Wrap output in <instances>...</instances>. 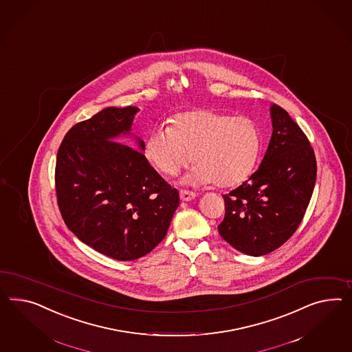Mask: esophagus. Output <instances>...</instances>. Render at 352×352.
Instances as JSON below:
<instances>
[{
  "label": "esophagus",
  "instance_id": "obj_1",
  "mask_svg": "<svg viewBox=\"0 0 352 352\" xmlns=\"http://www.w3.org/2000/svg\"><path fill=\"white\" fill-rule=\"evenodd\" d=\"M179 196L183 201H190L193 200L196 197V193L188 190H179Z\"/></svg>",
  "mask_w": 352,
  "mask_h": 352
}]
</instances>
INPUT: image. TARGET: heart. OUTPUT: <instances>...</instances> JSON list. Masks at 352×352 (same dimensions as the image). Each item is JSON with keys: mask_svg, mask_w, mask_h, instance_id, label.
<instances>
[{"mask_svg": "<svg viewBox=\"0 0 352 352\" xmlns=\"http://www.w3.org/2000/svg\"><path fill=\"white\" fill-rule=\"evenodd\" d=\"M148 134L144 151L162 173L175 175L192 159L196 162L184 182L233 187L245 181L256 164L261 135L248 116H230L214 109H195L174 115ZM194 156L192 157L191 155Z\"/></svg>", "mask_w": 352, "mask_h": 352, "instance_id": "obj_1", "label": "heart"}]
</instances>
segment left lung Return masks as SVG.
<instances>
[{
    "label": "left lung",
    "mask_w": 352,
    "mask_h": 352,
    "mask_svg": "<svg viewBox=\"0 0 352 352\" xmlns=\"http://www.w3.org/2000/svg\"><path fill=\"white\" fill-rule=\"evenodd\" d=\"M273 132L265 156L248 181L223 195L219 234L250 256L282 246L298 228L316 182L313 147L285 109L270 104Z\"/></svg>",
    "instance_id": "left-lung-1"
}]
</instances>
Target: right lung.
<instances>
[{"mask_svg": "<svg viewBox=\"0 0 352 352\" xmlns=\"http://www.w3.org/2000/svg\"><path fill=\"white\" fill-rule=\"evenodd\" d=\"M138 111L135 106L106 107L76 124L57 152V204L67 228L120 261L151 252L179 206L178 190L152 168L144 142L132 133ZM125 138L137 151L124 144Z\"/></svg>", "mask_w": 352, "mask_h": 352, "instance_id": "right-lung-1", "label": "right lung"}]
</instances>
